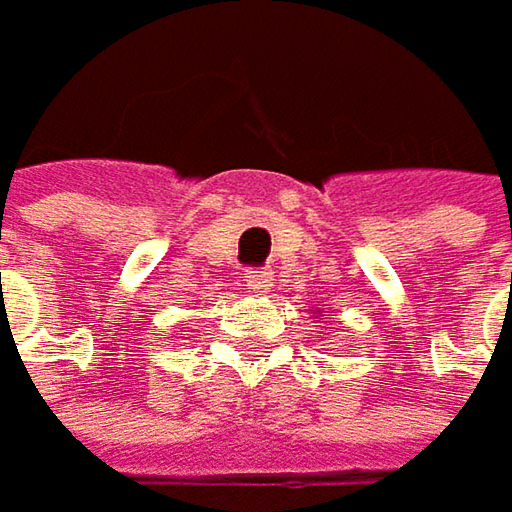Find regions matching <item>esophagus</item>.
Instances as JSON below:
<instances>
[{"label":"esophagus","instance_id":"obj_1","mask_svg":"<svg viewBox=\"0 0 512 512\" xmlns=\"http://www.w3.org/2000/svg\"><path fill=\"white\" fill-rule=\"evenodd\" d=\"M272 272H266V269H246L243 272V287L246 290H252V293H269V287H272Z\"/></svg>","mask_w":512,"mask_h":512}]
</instances>
